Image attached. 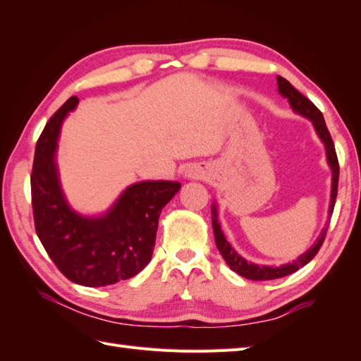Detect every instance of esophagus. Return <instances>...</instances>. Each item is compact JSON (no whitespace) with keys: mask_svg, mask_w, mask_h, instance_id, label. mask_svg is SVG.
<instances>
[{"mask_svg":"<svg viewBox=\"0 0 361 361\" xmlns=\"http://www.w3.org/2000/svg\"><path fill=\"white\" fill-rule=\"evenodd\" d=\"M185 178L187 179H199L202 176V173H201V170H197L196 166H190V168H187L185 170Z\"/></svg>","mask_w":361,"mask_h":361,"instance_id":"obj_1","label":"esophagus"}]
</instances>
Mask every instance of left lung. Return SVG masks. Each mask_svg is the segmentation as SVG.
Returning a JSON list of instances; mask_svg holds the SVG:
<instances>
[{"instance_id":"left-lung-1","label":"left lung","mask_w":361,"mask_h":361,"mask_svg":"<svg viewBox=\"0 0 361 361\" xmlns=\"http://www.w3.org/2000/svg\"><path fill=\"white\" fill-rule=\"evenodd\" d=\"M276 83H278V92L281 94L284 99H287L293 113L310 120V123H312V126H314L318 139L322 140V143L324 145L326 160H327V165H329L331 173H332L331 201H329V210H327V219H329L332 214V210H334V205H335V199H337L338 160H337V154H335V147H334L332 137H331L329 131H327L324 117L322 113H319V109L314 105V103L304 97L300 91H296L295 87L290 85V82H287L286 78L278 75ZM327 224L329 222H326V227L322 230V233L318 235L314 244H312L306 252H302L295 261L281 264V266H266V264L247 261L244 256L239 255L235 248L231 247V244L227 241V238H226V235H224L222 227H221L218 204H216V201H213V205H212V226H213V231H214L216 247H218V250L222 255L224 261L227 262V266L231 270L236 271L238 275H241L247 279H252V281H267V279L283 278V276L293 274V271H296L300 267L306 266L307 262L314 259V256L318 253L319 247H322V244L324 241V236H326Z\"/></svg>"}]
</instances>
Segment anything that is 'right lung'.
Returning a JSON list of instances; mask_svg holds the SVG:
<instances>
[{
  "label": "right lung",
  "mask_w": 361,
  "mask_h": 361,
  "mask_svg": "<svg viewBox=\"0 0 361 361\" xmlns=\"http://www.w3.org/2000/svg\"><path fill=\"white\" fill-rule=\"evenodd\" d=\"M78 105L66 100L39 135L30 176L37 235L55 266L72 283L103 287L148 266L162 208L180 190L176 180H142L126 187L106 212L83 214L68 201L57 160L61 123Z\"/></svg>",
  "instance_id": "right-lung-1"
}]
</instances>
